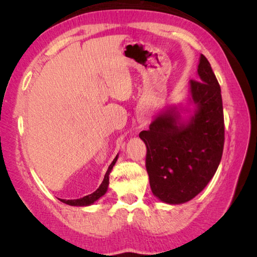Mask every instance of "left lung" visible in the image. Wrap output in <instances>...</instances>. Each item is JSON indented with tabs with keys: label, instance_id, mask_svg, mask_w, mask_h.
I'll return each instance as SVG.
<instances>
[{
	"label": "left lung",
	"instance_id": "obj_1",
	"mask_svg": "<svg viewBox=\"0 0 257 257\" xmlns=\"http://www.w3.org/2000/svg\"><path fill=\"white\" fill-rule=\"evenodd\" d=\"M198 80H190L194 115L181 121L176 107L139 134L145 143L150 185L160 201L181 204L205 188L219 167L224 145L221 88L211 64L199 58Z\"/></svg>",
	"mask_w": 257,
	"mask_h": 257
}]
</instances>
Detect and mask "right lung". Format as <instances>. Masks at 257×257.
Returning <instances> with one entry per match:
<instances>
[{
	"mask_svg": "<svg viewBox=\"0 0 257 257\" xmlns=\"http://www.w3.org/2000/svg\"><path fill=\"white\" fill-rule=\"evenodd\" d=\"M116 160H118V155L115 156V159L113 160V162L110 164V167H108L105 176H104V179L102 181L101 186H99L98 188L94 191V193H92L90 195H87V196L79 198V199H68V201L67 199H60V201L68 204V205H71V206H87V205H90V204H93L94 202H96L99 197H102L103 195L106 193L107 186H108V175H110L113 165L115 164Z\"/></svg>",
	"mask_w": 257,
	"mask_h": 257,
	"instance_id": "1",
	"label": "right lung"
}]
</instances>
